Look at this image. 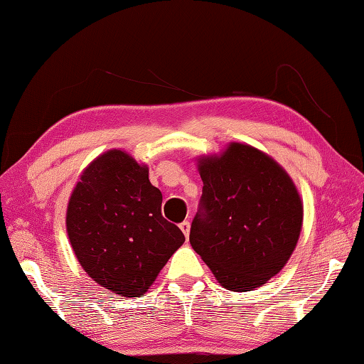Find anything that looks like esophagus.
<instances>
[{
	"instance_id": "34e87169",
	"label": "esophagus",
	"mask_w": 364,
	"mask_h": 364,
	"mask_svg": "<svg viewBox=\"0 0 364 364\" xmlns=\"http://www.w3.org/2000/svg\"><path fill=\"white\" fill-rule=\"evenodd\" d=\"M180 230L183 231L184 236L189 237V230H191V225H189V221H183V223H180Z\"/></svg>"
}]
</instances>
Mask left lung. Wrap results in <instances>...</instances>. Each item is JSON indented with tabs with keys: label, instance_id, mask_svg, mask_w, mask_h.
Instances as JSON below:
<instances>
[{
	"label": "left lung",
	"instance_id": "obj_1",
	"mask_svg": "<svg viewBox=\"0 0 364 364\" xmlns=\"http://www.w3.org/2000/svg\"><path fill=\"white\" fill-rule=\"evenodd\" d=\"M204 183L189 242L221 286L260 287L284 268L297 245L304 205L286 170L249 144L200 157Z\"/></svg>",
	"mask_w": 364,
	"mask_h": 364
}]
</instances>
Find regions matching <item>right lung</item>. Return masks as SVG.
Instances as JSON below:
<instances>
[{"mask_svg": "<svg viewBox=\"0 0 364 364\" xmlns=\"http://www.w3.org/2000/svg\"><path fill=\"white\" fill-rule=\"evenodd\" d=\"M67 234L82 268L97 284L139 297L184 242L162 217V193L149 170L112 149L83 170L67 205Z\"/></svg>", "mask_w": 364, "mask_h": 364, "instance_id": "right-lung-1", "label": "right lung"}]
</instances>
